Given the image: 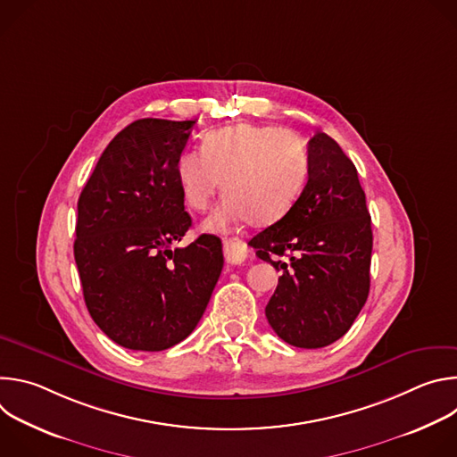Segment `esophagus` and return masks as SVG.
I'll return each instance as SVG.
<instances>
[{"label":"esophagus","mask_w":457,"mask_h":457,"mask_svg":"<svg viewBox=\"0 0 457 457\" xmlns=\"http://www.w3.org/2000/svg\"><path fill=\"white\" fill-rule=\"evenodd\" d=\"M224 256L229 266H238L247 258V245L238 238L224 240Z\"/></svg>","instance_id":"obj_1"}]
</instances>
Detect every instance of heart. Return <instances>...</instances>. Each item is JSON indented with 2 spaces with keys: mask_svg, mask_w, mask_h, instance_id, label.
<instances>
[{
  "mask_svg": "<svg viewBox=\"0 0 457 457\" xmlns=\"http://www.w3.org/2000/svg\"><path fill=\"white\" fill-rule=\"evenodd\" d=\"M311 173L307 146L275 126L233 124L213 129L201 150H184L175 179L184 203L203 212L222 182L224 201L203 222L210 233H229L242 222L268 226L302 197Z\"/></svg>",
  "mask_w": 457,
  "mask_h": 457,
  "instance_id": "obj_1",
  "label": "heart"
}]
</instances>
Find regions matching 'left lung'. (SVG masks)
Here are the masks:
<instances>
[{
    "instance_id": "left-lung-1",
    "label": "left lung",
    "mask_w": 457,
    "mask_h": 457,
    "mask_svg": "<svg viewBox=\"0 0 457 457\" xmlns=\"http://www.w3.org/2000/svg\"><path fill=\"white\" fill-rule=\"evenodd\" d=\"M307 150L302 197L249 245L284 271L266 305L273 331L289 345L320 349L342 338L367 302L372 229L356 166L338 143L318 132ZM275 253H287L290 264Z\"/></svg>"
}]
</instances>
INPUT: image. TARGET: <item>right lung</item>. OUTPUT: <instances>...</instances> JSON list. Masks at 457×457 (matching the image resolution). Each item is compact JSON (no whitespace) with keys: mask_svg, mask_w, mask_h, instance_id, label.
<instances>
[{"mask_svg":"<svg viewBox=\"0 0 457 457\" xmlns=\"http://www.w3.org/2000/svg\"><path fill=\"white\" fill-rule=\"evenodd\" d=\"M195 120L139 119L103 152L78 201L74 256L85 303L120 347L164 351L197 328L224 266L222 242L191 226L175 179Z\"/></svg>","mask_w":457,"mask_h":457,"instance_id":"1","label":"right lung"}]
</instances>
